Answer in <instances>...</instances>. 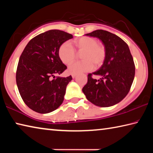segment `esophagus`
<instances>
[{
    "label": "esophagus",
    "mask_w": 153,
    "mask_h": 153,
    "mask_svg": "<svg viewBox=\"0 0 153 153\" xmlns=\"http://www.w3.org/2000/svg\"><path fill=\"white\" fill-rule=\"evenodd\" d=\"M71 76H72V77H73V78H75V77H76L77 76V74H71Z\"/></svg>",
    "instance_id": "34e87169"
}]
</instances>
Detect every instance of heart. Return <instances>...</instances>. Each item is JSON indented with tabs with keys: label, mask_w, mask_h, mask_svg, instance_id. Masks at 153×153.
<instances>
[{
	"label": "heart",
	"mask_w": 153,
	"mask_h": 153,
	"mask_svg": "<svg viewBox=\"0 0 153 153\" xmlns=\"http://www.w3.org/2000/svg\"><path fill=\"white\" fill-rule=\"evenodd\" d=\"M70 43L65 42L59 46L58 54L64 64H71L76 57V52L81 53L82 61L75 62L69 66V73L77 74L91 71L93 67L98 68L104 63L107 52L105 46L98 43L97 39L88 36H83Z\"/></svg>",
	"instance_id": "b5f03b06"
}]
</instances>
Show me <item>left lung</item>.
Listing matches in <instances>:
<instances>
[{
    "label": "left lung",
    "mask_w": 153,
    "mask_h": 153,
    "mask_svg": "<svg viewBox=\"0 0 153 153\" xmlns=\"http://www.w3.org/2000/svg\"><path fill=\"white\" fill-rule=\"evenodd\" d=\"M86 36L102 41L107 55L98 70L88 75L82 91L90 102L98 107H108L121 101L130 90L135 76V65L128 45L117 35L102 30ZM92 74L99 75L94 79Z\"/></svg>",
    "instance_id": "left-lung-1"
}]
</instances>
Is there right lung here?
Masks as SVG:
<instances>
[{
	"instance_id": "1",
	"label": "right lung",
	"mask_w": 153,
	"mask_h": 153,
	"mask_svg": "<svg viewBox=\"0 0 153 153\" xmlns=\"http://www.w3.org/2000/svg\"><path fill=\"white\" fill-rule=\"evenodd\" d=\"M73 36L51 30L32 38L21 55L16 72L19 94L28 107L48 113L59 107L72 77H55L67 69L59 58V48Z\"/></svg>"
}]
</instances>
